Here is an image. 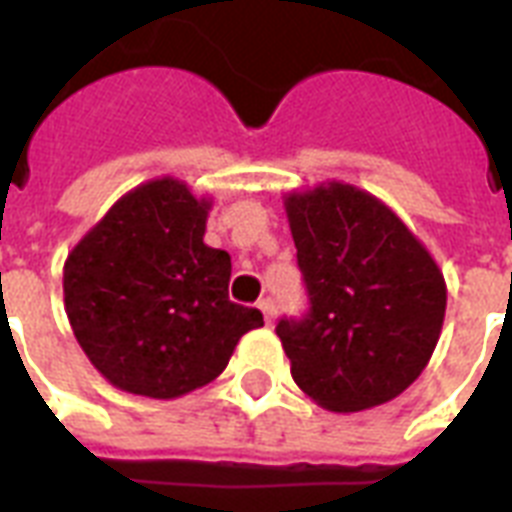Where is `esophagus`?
Instances as JSON below:
<instances>
[{
  "instance_id": "obj_1",
  "label": "esophagus",
  "mask_w": 512,
  "mask_h": 512,
  "mask_svg": "<svg viewBox=\"0 0 512 512\" xmlns=\"http://www.w3.org/2000/svg\"><path fill=\"white\" fill-rule=\"evenodd\" d=\"M260 311H263L265 316V324H273V321H276V303H273V300H268V297L260 300Z\"/></svg>"
}]
</instances>
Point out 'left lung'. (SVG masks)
<instances>
[{"instance_id":"left-lung-1","label":"left lung","mask_w":512,"mask_h":512,"mask_svg":"<svg viewBox=\"0 0 512 512\" xmlns=\"http://www.w3.org/2000/svg\"><path fill=\"white\" fill-rule=\"evenodd\" d=\"M311 313L279 321L297 388L329 412L401 396L428 366L446 313L444 273L409 225L358 185L284 193Z\"/></svg>"}]
</instances>
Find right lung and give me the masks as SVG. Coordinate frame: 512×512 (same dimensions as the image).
<instances>
[{"instance_id":"right-lung-1","label":"right lung","mask_w":512,"mask_h":512,"mask_svg":"<svg viewBox=\"0 0 512 512\" xmlns=\"http://www.w3.org/2000/svg\"><path fill=\"white\" fill-rule=\"evenodd\" d=\"M212 196L172 175L111 204L63 265L76 342L114 388L170 401L204 388L263 313L228 300L231 255L204 244Z\"/></svg>"}]
</instances>
